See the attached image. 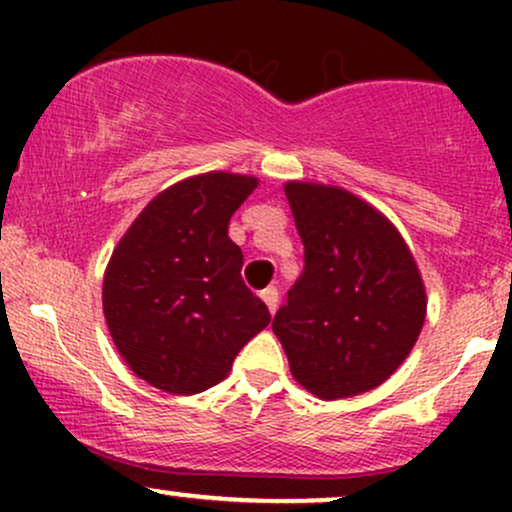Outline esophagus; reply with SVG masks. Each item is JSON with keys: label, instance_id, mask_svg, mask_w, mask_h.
<instances>
[{"label": "esophagus", "instance_id": "esophagus-1", "mask_svg": "<svg viewBox=\"0 0 512 512\" xmlns=\"http://www.w3.org/2000/svg\"><path fill=\"white\" fill-rule=\"evenodd\" d=\"M260 296H262L264 305H267V308H269V313L274 315L276 308H279V291H276L274 286H269V289H264V291L260 293Z\"/></svg>", "mask_w": 512, "mask_h": 512}]
</instances>
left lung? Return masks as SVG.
Returning <instances> with one entry per match:
<instances>
[{
    "mask_svg": "<svg viewBox=\"0 0 512 512\" xmlns=\"http://www.w3.org/2000/svg\"><path fill=\"white\" fill-rule=\"evenodd\" d=\"M284 192L305 267L272 330L293 380L320 399L375 390L424 327L419 264L395 223L354 192L305 180H289Z\"/></svg>",
    "mask_w": 512,
    "mask_h": 512,
    "instance_id": "8db88e82",
    "label": "left lung"
}]
</instances>
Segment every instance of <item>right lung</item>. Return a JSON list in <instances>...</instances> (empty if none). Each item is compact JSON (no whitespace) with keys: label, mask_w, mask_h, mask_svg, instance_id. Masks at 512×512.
Segmentation results:
<instances>
[{"label":"right lung","mask_w":512,"mask_h":512,"mask_svg":"<svg viewBox=\"0 0 512 512\" xmlns=\"http://www.w3.org/2000/svg\"><path fill=\"white\" fill-rule=\"evenodd\" d=\"M260 185L211 170L151 199L115 245L103 274V315L137 378L170 395H197L231 373L238 351L269 325L240 279L243 252L228 221Z\"/></svg>","instance_id":"right-lung-1"}]
</instances>
